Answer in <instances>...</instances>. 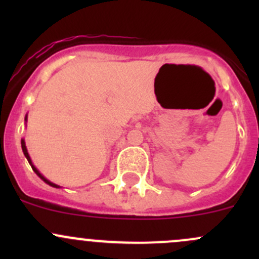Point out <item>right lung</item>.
<instances>
[{
    "label": "right lung",
    "instance_id": "obj_1",
    "mask_svg": "<svg viewBox=\"0 0 259 259\" xmlns=\"http://www.w3.org/2000/svg\"><path fill=\"white\" fill-rule=\"evenodd\" d=\"M25 121H27V115H26V117H25ZM21 146H22V151H23V154H25V156H26V159H27V160H28V163H30V165H31V168H32V170L33 171H35V173L36 174H37V176L38 177H40V178L41 179H42L44 180V182H45V183H48V184L49 185H51V187H54V188H60V185H56V184H54V183H51V182H50V180H48V179H46L45 178V177H44L42 176V174H41L40 173V171H38L37 170V169H36V166L35 165H33V164H32V161H31V158H30V155H28V153H27V148H26V144H25V140H21Z\"/></svg>",
    "mask_w": 259,
    "mask_h": 259
}]
</instances>
